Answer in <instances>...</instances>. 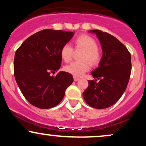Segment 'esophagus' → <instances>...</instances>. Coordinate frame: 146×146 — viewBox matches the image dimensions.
<instances>
[{"label":"esophagus","instance_id":"34e87169","mask_svg":"<svg viewBox=\"0 0 146 146\" xmlns=\"http://www.w3.org/2000/svg\"><path fill=\"white\" fill-rule=\"evenodd\" d=\"M73 80H74L75 82H77V81H78V80H79V78H76V77H74V78H73Z\"/></svg>","mask_w":146,"mask_h":146}]
</instances>
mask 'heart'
<instances>
[{"instance_id": "1", "label": "heart", "mask_w": 146, "mask_h": 146, "mask_svg": "<svg viewBox=\"0 0 146 146\" xmlns=\"http://www.w3.org/2000/svg\"><path fill=\"white\" fill-rule=\"evenodd\" d=\"M75 48L82 49L83 52L80 59L82 61L71 62L64 66V70L67 73L75 77H81L90 68V64L96 65L101 58L100 52L98 48V43L94 38L86 34H82L74 40ZM73 49L71 45L65 44L60 49V57L65 62L71 61Z\"/></svg>"}]
</instances>
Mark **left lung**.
<instances>
[{
  "instance_id": "left-lung-1",
  "label": "left lung",
  "mask_w": 146,
  "mask_h": 146,
  "mask_svg": "<svg viewBox=\"0 0 146 146\" xmlns=\"http://www.w3.org/2000/svg\"><path fill=\"white\" fill-rule=\"evenodd\" d=\"M96 34L102 48L99 66L91 72L95 80L88 81L83 93L85 102L98 109L108 108L119 100L126 89L131 73V55L115 37L100 30H90ZM97 79L100 81L97 83Z\"/></svg>"
}]
</instances>
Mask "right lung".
Segmentation results:
<instances>
[{
  "instance_id": "add662e5",
  "label": "right lung",
  "mask_w": 146,
  "mask_h": 146,
  "mask_svg": "<svg viewBox=\"0 0 146 146\" xmlns=\"http://www.w3.org/2000/svg\"><path fill=\"white\" fill-rule=\"evenodd\" d=\"M74 32L44 29L25 40L16 51L14 61L16 83L26 100L37 108L47 109L62 100L73 83L71 74L60 71V49Z\"/></svg>"
}]
</instances>
